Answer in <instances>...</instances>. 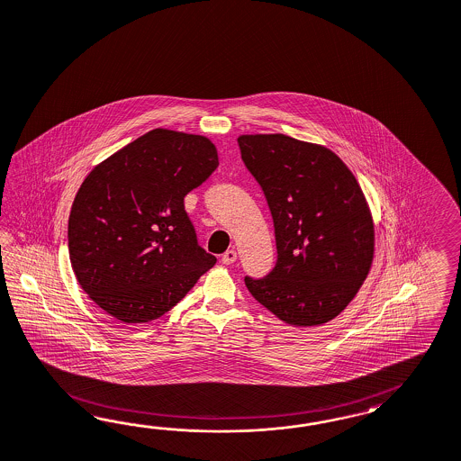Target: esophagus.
I'll return each instance as SVG.
<instances>
[{
  "instance_id": "obj_1",
  "label": "esophagus",
  "mask_w": 461,
  "mask_h": 461,
  "mask_svg": "<svg viewBox=\"0 0 461 461\" xmlns=\"http://www.w3.org/2000/svg\"><path fill=\"white\" fill-rule=\"evenodd\" d=\"M221 262H223L224 266H231V264H235V262H237V251H224L223 257H221Z\"/></svg>"
}]
</instances>
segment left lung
Listing matches in <instances>:
<instances>
[{"label":"left lung","mask_w":461,"mask_h":461,"mask_svg":"<svg viewBox=\"0 0 461 461\" xmlns=\"http://www.w3.org/2000/svg\"><path fill=\"white\" fill-rule=\"evenodd\" d=\"M272 212L277 264L245 277L251 295L291 326L331 321L362 287L375 228L362 187L330 149L270 133L238 137Z\"/></svg>","instance_id":"obj_1"}]
</instances>
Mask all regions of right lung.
<instances>
[{
    "label": "right lung",
    "mask_w": 461,
    "mask_h": 461,
    "mask_svg": "<svg viewBox=\"0 0 461 461\" xmlns=\"http://www.w3.org/2000/svg\"><path fill=\"white\" fill-rule=\"evenodd\" d=\"M210 139L155 128L84 179L69 214L70 266L103 311L154 321L216 264L195 238L184 197L218 167Z\"/></svg>",
    "instance_id": "right-lung-1"
}]
</instances>
